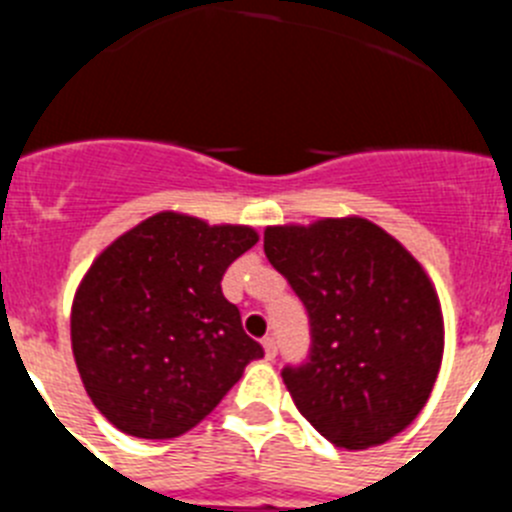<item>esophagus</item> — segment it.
Returning <instances> with one entry per match:
<instances>
[{
    "label": "esophagus",
    "mask_w": 512,
    "mask_h": 512,
    "mask_svg": "<svg viewBox=\"0 0 512 512\" xmlns=\"http://www.w3.org/2000/svg\"><path fill=\"white\" fill-rule=\"evenodd\" d=\"M262 347H265L267 359H275V354H278V342H275V336H265V339H262Z\"/></svg>",
    "instance_id": "esophagus-1"
}]
</instances>
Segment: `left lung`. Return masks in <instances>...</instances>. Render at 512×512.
Wrapping results in <instances>:
<instances>
[{
	"label": "left lung",
	"instance_id": "1",
	"mask_svg": "<svg viewBox=\"0 0 512 512\" xmlns=\"http://www.w3.org/2000/svg\"><path fill=\"white\" fill-rule=\"evenodd\" d=\"M265 255L308 313L306 362L280 372L303 418L342 449L400 434L444 352L439 298L416 257L357 216L267 227Z\"/></svg>",
	"mask_w": 512,
	"mask_h": 512
}]
</instances>
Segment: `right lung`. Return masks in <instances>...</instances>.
<instances>
[{
  "label": "right lung",
  "mask_w": 512,
  "mask_h": 512,
  "mask_svg": "<svg viewBox=\"0 0 512 512\" xmlns=\"http://www.w3.org/2000/svg\"><path fill=\"white\" fill-rule=\"evenodd\" d=\"M255 242L250 227L160 211L96 257L73 298L71 344L86 393L119 431L186 434L265 354L222 293Z\"/></svg>",
  "instance_id": "right-lung-1"
}]
</instances>
